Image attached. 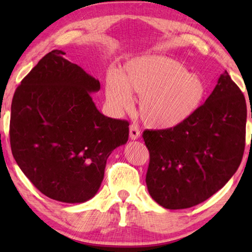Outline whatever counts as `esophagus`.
Instances as JSON below:
<instances>
[{
  "label": "esophagus",
  "instance_id": "34e87169",
  "mask_svg": "<svg viewBox=\"0 0 252 252\" xmlns=\"http://www.w3.org/2000/svg\"><path fill=\"white\" fill-rule=\"evenodd\" d=\"M130 138L131 140H136L140 138V130L135 125L130 126Z\"/></svg>",
  "mask_w": 252,
  "mask_h": 252
}]
</instances>
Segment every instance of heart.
I'll return each instance as SVG.
<instances>
[{"instance_id":"obj_1","label":"heart","mask_w":252,"mask_h":252,"mask_svg":"<svg viewBox=\"0 0 252 252\" xmlns=\"http://www.w3.org/2000/svg\"><path fill=\"white\" fill-rule=\"evenodd\" d=\"M207 88L198 74L188 72L174 59L149 55L126 62L122 76L110 73L105 95L117 112L130 109L139 96V114L148 126L168 129L186 121L198 110Z\"/></svg>"}]
</instances>
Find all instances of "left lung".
<instances>
[{
    "label": "left lung",
    "mask_w": 252,
    "mask_h": 252,
    "mask_svg": "<svg viewBox=\"0 0 252 252\" xmlns=\"http://www.w3.org/2000/svg\"><path fill=\"white\" fill-rule=\"evenodd\" d=\"M246 122L244 93L224 71L206 102L186 121L144 131L150 153L146 182L152 199L177 210L197 206L219 191L240 165Z\"/></svg>",
    "instance_id": "8db88e82"
}]
</instances>
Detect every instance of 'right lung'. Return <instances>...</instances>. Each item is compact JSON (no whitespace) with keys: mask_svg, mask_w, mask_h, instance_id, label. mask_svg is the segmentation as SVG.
<instances>
[{"mask_svg":"<svg viewBox=\"0 0 252 252\" xmlns=\"http://www.w3.org/2000/svg\"><path fill=\"white\" fill-rule=\"evenodd\" d=\"M53 50L16 88L10 142L16 163L33 186L53 200L81 203L93 198L106 159L126 144L129 122L102 114L91 93L100 82Z\"/></svg>","mask_w":252,"mask_h":252,"instance_id":"obj_1","label":"right lung"}]
</instances>
